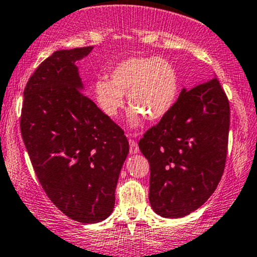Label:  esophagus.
<instances>
[{
	"label": "esophagus",
	"instance_id": "1",
	"mask_svg": "<svg viewBox=\"0 0 257 257\" xmlns=\"http://www.w3.org/2000/svg\"><path fill=\"white\" fill-rule=\"evenodd\" d=\"M129 151H131V154H138L139 152V146H138L137 142L132 139H129Z\"/></svg>",
	"mask_w": 257,
	"mask_h": 257
}]
</instances>
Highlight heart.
<instances>
[{
  "mask_svg": "<svg viewBox=\"0 0 257 257\" xmlns=\"http://www.w3.org/2000/svg\"><path fill=\"white\" fill-rule=\"evenodd\" d=\"M108 79H97L92 86L101 111L117 117L124 107V95L133 108L129 124L138 126L143 118L159 120L166 117L179 94V75L170 61L161 57H129L112 67Z\"/></svg>",
  "mask_w": 257,
  "mask_h": 257,
  "instance_id": "heart-1",
  "label": "heart"
}]
</instances>
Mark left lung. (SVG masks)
Instances as JSON below:
<instances>
[{
  "instance_id": "left-lung-1",
  "label": "left lung",
  "mask_w": 257,
  "mask_h": 257,
  "mask_svg": "<svg viewBox=\"0 0 257 257\" xmlns=\"http://www.w3.org/2000/svg\"><path fill=\"white\" fill-rule=\"evenodd\" d=\"M228 134L229 102L217 78L182 89L170 113L139 142L157 215L180 218L207 201L223 174Z\"/></svg>"
}]
</instances>
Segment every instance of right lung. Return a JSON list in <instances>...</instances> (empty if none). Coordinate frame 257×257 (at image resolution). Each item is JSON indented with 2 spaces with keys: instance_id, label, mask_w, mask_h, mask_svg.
Here are the masks:
<instances>
[{
  "instance_id": "add662e5",
  "label": "right lung",
  "mask_w": 257,
  "mask_h": 257,
  "mask_svg": "<svg viewBox=\"0 0 257 257\" xmlns=\"http://www.w3.org/2000/svg\"><path fill=\"white\" fill-rule=\"evenodd\" d=\"M94 47L53 52L24 89L21 131L36 177L69 218L97 223L112 213L129 152L124 132L83 94L75 62Z\"/></svg>"
}]
</instances>
